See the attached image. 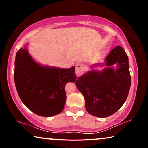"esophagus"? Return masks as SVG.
Masks as SVG:
<instances>
[{"instance_id": "34e87169", "label": "esophagus", "mask_w": 148, "mask_h": 148, "mask_svg": "<svg viewBox=\"0 0 148 148\" xmlns=\"http://www.w3.org/2000/svg\"><path fill=\"white\" fill-rule=\"evenodd\" d=\"M85 71L84 66L82 64H77L76 65V74L77 76H81Z\"/></svg>"}]
</instances>
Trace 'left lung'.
<instances>
[{"instance_id": "1", "label": "left lung", "mask_w": 148, "mask_h": 148, "mask_svg": "<svg viewBox=\"0 0 148 148\" xmlns=\"http://www.w3.org/2000/svg\"><path fill=\"white\" fill-rule=\"evenodd\" d=\"M118 64L117 69L112 67ZM106 65L102 71L92 70L76 81L82 93L86 108L90 114L106 118L114 114L126 101L131 86L128 56L120 46L114 48L105 59ZM96 65V64H95Z\"/></svg>"}]
</instances>
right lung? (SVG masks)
Returning a JSON list of instances; mask_svg holds the SVG:
<instances>
[{"label":"right lung","instance_id":"right-lung-1","mask_svg":"<svg viewBox=\"0 0 148 148\" xmlns=\"http://www.w3.org/2000/svg\"><path fill=\"white\" fill-rule=\"evenodd\" d=\"M14 65L15 86L22 102L42 117L61 113L67 99L65 85L76 79L75 67H44L32 58L25 47L16 53Z\"/></svg>","mask_w":148,"mask_h":148}]
</instances>
